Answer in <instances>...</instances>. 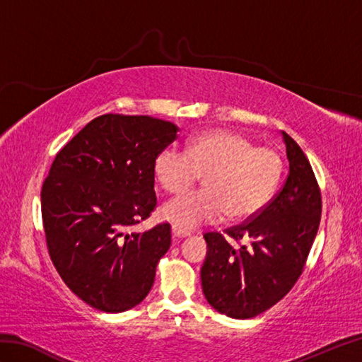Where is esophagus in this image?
<instances>
[{
	"label": "esophagus",
	"mask_w": 362,
	"mask_h": 362,
	"mask_svg": "<svg viewBox=\"0 0 362 362\" xmlns=\"http://www.w3.org/2000/svg\"><path fill=\"white\" fill-rule=\"evenodd\" d=\"M189 235H191V233L188 232V230H183V228H180V227L173 226V236L177 238V240H179V238H187V236H189Z\"/></svg>",
	"instance_id": "esophagus-1"
}]
</instances>
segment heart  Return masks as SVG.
<instances>
[{"label":"heart","mask_w":362,"mask_h":362,"mask_svg":"<svg viewBox=\"0 0 362 362\" xmlns=\"http://www.w3.org/2000/svg\"><path fill=\"white\" fill-rule=\"evenodd\" d=\"M283 173L280 153L232 130H210L194 136L187 151L174 146L153 160V175L168 193H182L204 175L205 188L182 194L161 213L183 230L222 221L255 218L271 202Z\"/></svg>","instance_id":"b5f03b06"}]
</instances>
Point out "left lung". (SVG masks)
<instances>
[{
    "mask_svg": "<svg viewBox=\"0 0 362 362\" xmlns=\"http://www.w3.org/2000/svg\"><path fill=\"white\" fill-rule=\"evenodd\" d=\"M283 134L289 173L264 210L224 233H205V298L233 319H250L280 302L302 275L322 213L320 187L300 146ZM240 244L233 246L229 240ZM247 240L245 245L243 241Z\"/></svg>",
    "mask_w": 362,
    "mask_h": 362,
    "instance_id": "obj_1",
    "label": "left lung"
}]
</instances>
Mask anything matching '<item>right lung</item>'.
Masks as SVG:
<instances>
[{"instance_id": "1", "label": "right lung", "mask_w": 362, "mask_h": 362, "mask_svg": "<svg viewBox=\"0 0 362 362\" xmlns=\"http://www.w3.org/2000/svg\"><path fill=\"white\" fill-rule=\"evenodd\" d=\"M179 127L149 115L107 113L57 152L42 187L49 257L76 296L104 313L134 308L149 294L171 226L127 230L157 209L153 160Z\"/></svg>"}]
</instances>
